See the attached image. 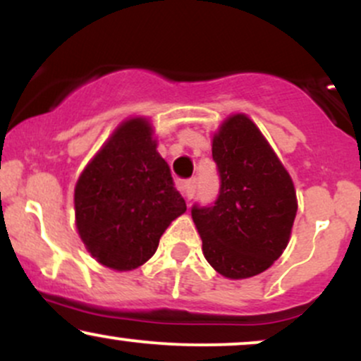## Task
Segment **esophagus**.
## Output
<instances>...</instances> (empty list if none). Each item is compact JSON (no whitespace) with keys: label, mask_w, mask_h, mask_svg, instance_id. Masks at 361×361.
Returning <instances> with one entry per match:
<instances>
[{"label":"esophagus","mask_w":361,"mask_h":361,"mask_svg":"<svg viewBox=\"0 0 361 361\" xmlns=\"http://www.w3.org/2000/svg\"><path fill=\"white\" fill-rule=\"evenodd\" d=\"M183 193H185L186 202L192 200V198L195 197V193H197V178H190V180L185 181Z\"/></svg>","instance_id":"obj_1"}]
</instances>
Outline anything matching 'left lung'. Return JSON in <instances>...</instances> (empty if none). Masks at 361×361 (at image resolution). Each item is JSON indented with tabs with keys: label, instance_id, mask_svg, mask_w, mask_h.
I'll return each mask as SVG.
<instances>
[{
	"label": "left lung",
	"instance_id": "obj_1",
	"mask_svg": "<svg viewBox=\"0 0 361 361\" xmlns=\"http://www.w3.org/2000/svg\"><path fill=\"white\" fill-rule=\"evenodd\" d=\"M221 186L214 204L192 207L205 259L227 279L268 270L288 244L297 215L292 178L246 115L222 123L212 142Z\"/></svg>",
	"mask_w": 361,
	"mask_h": 361
}]
</instances>
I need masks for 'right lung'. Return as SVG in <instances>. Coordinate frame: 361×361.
<instances>
[{
  "label": "right lung",
  "mask_w": 361,
  "mask_h": 361,
  "mask_svg": "<svg viewBox=\"0 0 361 361\" xmlns=\"http://www.w3.org/2000/svg\"><path fill=\"white\" fill-rule=\"evenodd\" d=\"M76 226L93 258L134 270L154 255L171 221L186 210L144 118L123 122L81 173Z\"/></svg>",
  "instance_id": "1"
}]
</instances>
